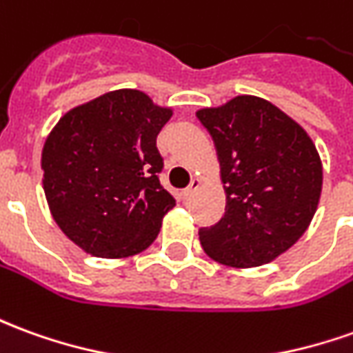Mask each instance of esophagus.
I'll return each instance as SVG.
<instances>
[{"instance_id":"34e87169","label":"esophagus","mask_w":353,"mask_h":353,"mask_svg":"<svg viewBox=\"0 0 353 353\" xmlns=\"http://www.w3.org/2000/svg\"><path fill=\"white\" fill-rule=\"evenodd\" d=\"M199 187H201V179H199V177H193V179H191V185L185 189V194H187V196H191V194H194L196 191H199Z\"/></svg>"}]
</instances>
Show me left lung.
Listing matches in <instances>:
<instances>
[{
    "instance_id": "left-lung-1",
    "label": "left lung",
    "mask_w": 353,
    "mask_h": 353,
    "mask_svg": "<svg viewBox=\"0 0 353 353\" xmlns=\"http://www.w3.org/2000/svg\"><path fill=\"white\" fill-rule=\"evenodd\" d=\"M218 152L225 214L199 239L212 260L256 268L288 250L310 225L323 168L310 135L270 101L239 95L196 112Z\"/></svg>"
}]
</instances>
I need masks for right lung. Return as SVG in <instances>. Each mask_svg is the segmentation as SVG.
<instances>
[{
    "label": "right lung",
    "mask_w": 353,
    "mask_h": 353,
    "mask_svg": "<svg viewBox=\"0 0 353 353\" xmlns=\"http://www.w3.org/2000/svg\"><path fill=\"white\" fill-rule=\"evenodd\" d=\"M172 110L137 90H117L68 110L43 145V191L74 245L125 258L152 245L176 199L160 185L157 135Z\"/></svg>",
    "instance_id": "obj_1"
}]
</instances>
